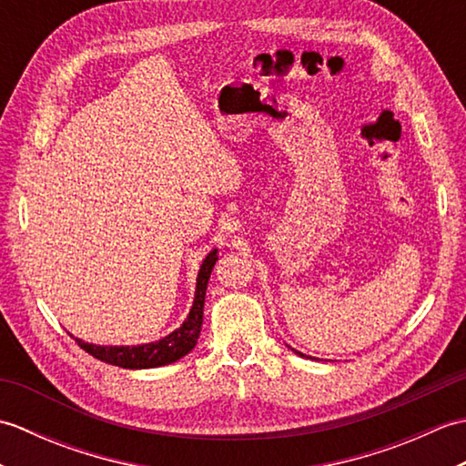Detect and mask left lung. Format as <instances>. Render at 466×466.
Masks as SVG:
<instances>
[{
  "instance_id": "8db88e82",
  "label": "left lung",
  "mask_w": 466,
  "mask_h": 466,
  "mask_svg": "<svg viewBox=\"0 0 466 466\" xmlns=\"http://www.w3.org/2000/svg\"><path fill=\"white\" fill-rule=\"evenodd\" d=\"M292 350H294V349H292ZM294 352H296V354H300V356H304V354H302V352H299V350H294Z\"/></svg>"
}]
</instances>
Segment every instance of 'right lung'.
<instances>
[{
	"mask_svg": "<svg viewBox=\"0 0 466 466\" xmlns=\"http://www.w3.org/2000/svg\"><path fill=\"white\" fill-rule=\"evenodd\" d=\"M218 260V248H214L210 254L206 256L200 264V270H198L196 279V292H194V302L192 309L187 312L186 320L180 324V329H176L164 339L156 342H146V344H134V346H104V344H92L76 339V342L82 346L86 352H90L94 359L122 366V369H157V366L172 364L180 360L182 356L190 352L198 336L202 330V320H204V299H206V289L208 280H210V274L214 270V264Z\"/></svg>",
	"mask_w": 466,
	"mask_h": 466,
	"instance_id": "right-lung-1",
	"label": "right lung"
}]
</instances>
